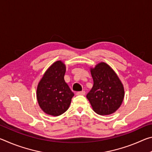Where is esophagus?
<instances>
[{
	"label": "esophagus",
	"instance_id": "esophagus-1",
	"mask_svg": "<svg viewBox=\"0 0 152 152\" xmlns=\"http://www.w3.org/2000/svg\"><path fill=\"white\" fill-rule=\"evenodd\" d=\"M85 91H80V92H78L76 93V94L77 95H84L85 94Z\"/></svg>",
	"mask_w": 152,
	"mask_h": 152
}]
</instances>
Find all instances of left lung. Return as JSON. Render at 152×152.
I'll list each match as a JSON object with an SVG mask.
<instances>
[{
    "label": "left lung",
    "instance_id": "1",
    "mask_svg": "<svg viewBox=\"0 0 152 152\" xmlns=\"http://www.w3.org/2000/svg\"><path fill=\"white\" fill-rule=\"evenodd\" d=\"M94 84L86 98L94 111L100 115L115 113L120 107L125 96L123 84L110 67L104 62L91 68Z\"/></svg>",
    "mask_w": 152,
    "mask_h": 152
}]
</instances>
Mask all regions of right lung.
Wrapping results in <instances>:
<instances>
[{
	"mask_svg": "<svg viewBox=\"0 0 152 152\" xmlns=\"http://www.w3.org/2000/svg\"><path fill=\"white\" fill-rule=\"evenodd\" d=\"M66 66L57 61L49 68L38 84L37 99L43 112L59 116L70 107L74 92L64 80Z\"/></svg>",
	"mask_w": 152,
	"mask_h": 152,
	"instance_id": "obj_1",
	"label": "right lung"
}]
</instances>
